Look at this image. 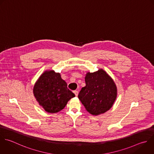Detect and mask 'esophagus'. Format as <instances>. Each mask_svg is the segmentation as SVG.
<instances>
[{
	"instance_id": "34e87169",
	"label": "esophagus",
	"mask_w": 154,
	"mask_h": 154,
	"mask_svg": "<svg viewBox=\"0 0 154 154\" xmlns=\"http://www.w3.org/2000/svg\"><path fill=\"white\" fill-rule=\"evenodd\" d=\"M73 93H74V94H75L76 96H78V90H75V91H73Z\"/></svg>"
}]
</instances>
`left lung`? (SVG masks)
<instances>
[{"label": "left lung", "instance_id": "8db88e82", "mask_svg": "<svg viewBox=\"0 0 154 154\" xmlns=\"http://www.w3.org/2000/svg\"><path fill=\"white\" fill-rule=\"evenodd\" d=\"M86 85L81 90L78 98L92 115L108 111L117 97V87L112 78L102 69L90 73L85 78Z\"/></svg>", "mask_w": 154, "mask_h": 154}]
</instances>
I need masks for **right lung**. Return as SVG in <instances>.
<instances>
[{"instance_id":"1","label":"right lung","mask_w":154,"mask_h":154,"mask_svg":"<svg viewBox=\"0 0 154 154\" xmlns=\"http://www.w3.org/2000/svg\"><path fill=\"white\" fill-rule=\"evenodd\" d=\"M33 93L39 105L49 113L60 111L75 96L60 74L54 70L46 71L40 76L34 85Z\"/></svg>"}]
</instances>
